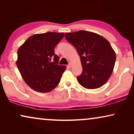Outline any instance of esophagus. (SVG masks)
Segmentation results:
<instances>
[{"instance_id": "1", "label": "esophagus", "mask_w": 134, "mask_h": 134, "mask_svg": "<svg viewBox=\"0 0 134 134\" xmlns=\"http://www.w3.org/2000/svg\"><path fill=\"white\" fill-rule=\"evenodd\" d=\"M67 67L69 68H71V67H72V64L71 63H69L68 65H67Z\"/></svg>"}]
</instances>
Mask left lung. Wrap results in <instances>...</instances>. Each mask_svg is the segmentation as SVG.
<instances>
[{"mask_svg": "<svg viewBox=\"0 0 134 134\" xmlns=\"http://www.w3.org/2000/svg\"><path fill=\"white\" fill-rule=\"evenodd\" d=\"M65 38L79 55L82 74L77 80L82 87L96 89L109 80L114 68L116 54L110 44L99 35L85 30L66 33Z\"/></svg>", "mask_w": 134, "mask_h": 134, "instance_id": "1", "label": "left lung"}]
</instances>
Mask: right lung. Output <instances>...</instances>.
Masks as SVG:
<instances>
[{"mask_svg":"<svg viewBox=\"0 0 134 134\" xmlns=\"http://www.w3.org/2000/svg\"><path fill=\"white\" fill-rule=\"evenodd\" d=\"M63 36V33L35 34L18 49L16 65L25 83L34 90L49 92L59 83L66 66L58 65L59 57L54 47Z\"/></svg>","mask_w":134,"mask_h":134,"instance_id":"obj_1","label":"right lung"}]
</instances>
